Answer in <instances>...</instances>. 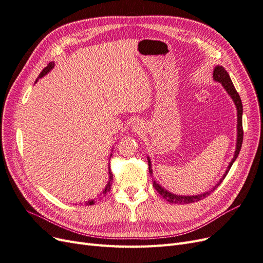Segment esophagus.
<instances>
[{
	"mask_svg": "<svg viewBox=\"0 0 263 263\" xmlns=\"http://www.w3.org/2000/svg\"><path fill=\"white\" fill-rule=\"evenodd\" d=\"M144 129V123L142 121H135L133 124H132V130L134 132H142V130Z\"/></svg>",
	"mask_w": 263,
	"mask_h": 263,
	"instance_id": "obj_1",
	"label": "esophagus"
}]
</instances>
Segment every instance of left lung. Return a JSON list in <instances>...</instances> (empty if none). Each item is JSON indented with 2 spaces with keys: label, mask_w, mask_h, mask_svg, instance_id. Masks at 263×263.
Returning a JSON list of instances; mask_svg holds the SVG:
<instances>
[{
  "label": "left lung",
  "mask_w": 263,
  "mask_h": 263,
  "mask_svg": "<svg viewBox=\"0 0 263 263\" xmlns=\"http://www.w3.org/2000/svg\"><path fill=\"white\" fill-rule=\"evenodd\" d=\"M213 79L214 81L221 83L223 87L225 88V90L228 92L233 99V101L236 105L237 108V143H236V149H235V154L234 157L232 159V162L230 163L227 167V171L225 172V174L223 175V177L221 178V180L217 182V184H215V187L212 188L211 190H209L208 192H204L202 194H198V196H178V194H174L172 192L167 191L166 189H164L162 185H159L155 180L153 182V187L157 190V192L162 196L166 201L171 202V203H179V204H188V203H192V202H198L202 199L206 198L209 194L214 191L221 182L224 180V178L226 177L227 173L230 172V169L232 167V165L234 164V162L236 160V158L238 157V154L241 148V144H242V139H243V130H242V104H241V99L238 95V92L235 89L234 84L230 78V74L227 73V71L224 69L223 66L221 65H216L215 69L213 71ZM147 162H148V171L149 174H153V171H152V164H151V159L149 157H147Z\"/></svg>",
  "instance_id": "obj_1"
}]
</instances>
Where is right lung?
<instances>
[{"label":"right lung","mask_w":263,"mask_h":263,"mask_svg":"<svg viewBox=\"0 0 263 263\" xmlns=\"http://www.w3.org/2000/svg\"><path fill=\"white\" fill-rule=\"evenodd\" d=\"M53 66H54V62H50L44 70L41 71V73L39 74V76L37 78V80H36V82L39 80V79H41V78H44V76L47 74V73H49L50 71H51L52 69H53ZM112 155V154H111ZM110 155V156H111ZM109 181H108V183H107V185H106V188L104 189V191H103V193H101V196H106V193L107 192H109L110 191V189H111V182H112V173H111V171H110V167H109ZM99 198V197H98ZM100 199V198H99ZM96 198L95 199H92V200H89V201H87V202H85L86 203V205H92V204H95V202H96Z\"/></svg>","instance_id":"add662e5"}]
</instances>
